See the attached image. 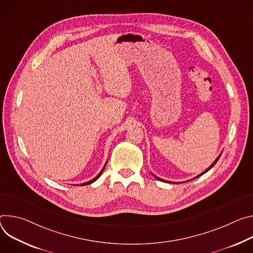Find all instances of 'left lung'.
Listing matches in <instances>:
<instances>
[{
	"label": "left lung",
	"mask_w": 253,
	"mask_h": 253,
	"mask_svg": "<svg viewBox=\"0 0 253 253\" xmlns=\"http://www.w3.org/2000/svg\"><path fill=\"white\" fill-rule=\"evenodd\" d=\"M220 156H221V154H220V155H219V156H218V158H217V159H216V160H215V161H214V162H213V164H212V165H211V166H210V167H209V168H208V169H206V170H205V171H204V172H203V173H201V174H200V175H198V176H197V177H196V178H198V177H200V176H202V175H203V174H205V173H207V172H208V171H209V170H210V169H211V168H212V167H213V166H214V165H215V164H216V163H217V161H218V160H219V158H220ZM153 176H154V177H155V178H156V179H158V180H160V181H163V182H165V180H162V179H160V178H158V177H157V176H155V175H154V174H153ZM196 178H194V179H196Z\"/></svg>",
	"instance_id": "8db88e82"
}]
</instances>
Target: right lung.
<instances>
[{
    "mask_svg": "<svg viewBox=\"0 0 253 253\" xmlns=\"http://www.w3.org/2000/svg\"><path fill=\"white\" fill-rule=\"evenodd\" d=\"M105 165H106V164H105ZM105 165H104V167H105ZM104 167H103V168H102V170H101V171H100V173H99V174H98V175H97V176H96V177H95V178H93V179H92V180H90V181H88V182H86V183H83V184H80V186H85V185H89V184H91V183H93V182H94V181H96V180H97V179H98V178H99V177H100V175H101V173H102V172H103V170H104Z\"/></svg>",
    "mask_w": 253,
    "mask_h": 253,
    "instance_id": "right-lung-1",
    "label": "right lung"
}]
</instances>
